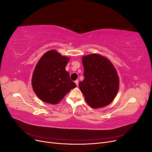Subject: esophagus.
<instances>
[{
  "instance_id": "obj_1",
  "label": "esophagus",
  "mask_w": 152,
  "mask_h": 152,
  "mask_svg": "<svg viewBox=\"0 0 152 152\" xmlns=\"http://www.w3.org/2000/svg\"><path fill=\"white\" fill-rule=\"evenodd\" d=\"M75 83L76 84L77 86H79V80H76L75 81Z\"/></svg>"
}]
</instances>
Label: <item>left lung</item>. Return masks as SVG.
<instances>
[{"mask_svg": "<svg viewBox=\"0 0 152 152\" xmlns=\"http://www.w3.org/2000/svg\"><path fill=\"white\" fill-rule=\"evenodd\" d=\"M84 79L79 84L85 99L93 108L111 103L118 93L119 79L115 68L108 59L98 54L82 57Z\"/></svg>", "mask_w": 152, "mask_h": 152, "instance_id": "left-lung-1", "label": "left lung"}]
</instances>
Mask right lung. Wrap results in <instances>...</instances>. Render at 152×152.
I'll use <instances>...</instances> for the list:
<instances>
[{"label": "right lung", "mask_w": 152, "mask_h": 152, "mask_svg": "<svg viewBox=\"0 0 152 152\" xmlns=\"http://www.w3.org/2000/svg\"><path fill=\"white\" fill-rule=\"evenodd\" d=\"M69 58L55 50L45 53L34 69L31 84L35 94L45 103H58L77 85L70 80L65 66Z\"/></svg>", "instance_id": "1"}]
</instances>
